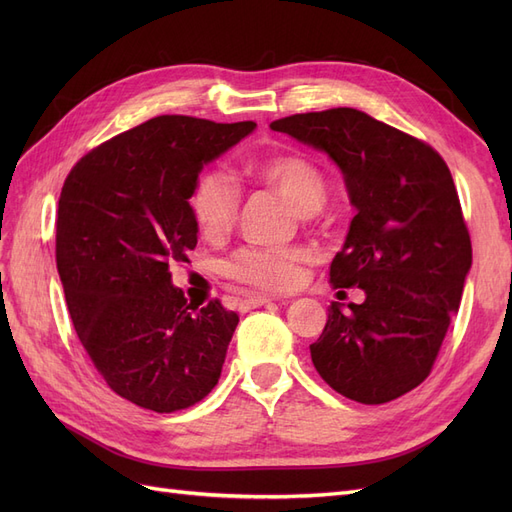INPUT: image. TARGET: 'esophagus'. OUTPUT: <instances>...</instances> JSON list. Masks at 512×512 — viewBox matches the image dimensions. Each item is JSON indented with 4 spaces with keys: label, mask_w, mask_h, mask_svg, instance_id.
<instances>
[{
    "label": "esophagus",
    "mask_w": 512,
    "mask_h": 512,
    "mask_svg": "<svg viewBox=\"0 0 512 512\" xmlns=\"http://www.w3.org/2000/svg\"><path fill=\"white\" fill-rule=\"evenodd\" d=\"M284 297L282 294H250V297H245L241 301V307L243 309H254V307H260L265 303H271V301H282Z\"/></svg>",
    "instance_id": "esophagus-1"
}]
</instances>
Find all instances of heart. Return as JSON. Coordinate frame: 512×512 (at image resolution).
<instances>
[{"mask_svg": "<svg viewBox=\"0 0 512 512\" xmlns=\"http://www.w3.org/2000/svg\"><path fill=\"white\" fill-rule=\"evenodd\" d=\"M245 173L265 188L284 196L301 213H316L327 198V179L322 170L297 153L256 160L245 166ZM239 188L226 173L209 170L200 175L190 194V211L200 235L222 239L237 220ZM309 254L303 247H243L224 262L230 280L260 290H288L301 282L303 265Z\"/></svg>", "mask_w": 512, "mask_h": 512, "instance_id": "1", "label": "heart"}]
</instances>
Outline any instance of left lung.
<instances>
[{
	"instance_id": "left-lung-1",
	"label": "left lung",
	"mask_w": 512,
	"mask_h": 512,
	"mask_svg": "<svg viewBox=\"0 0 512 512\" xmlns=\"http://www.w3.org/2000/svg\"><path fill=\"white\" fill-rule=\"evenodd\" d=\"M271 130L327 153L356 209L329 275L365 301L331 303L312 363L339 395L386 404L429 376L472 267L451 170L427 143L356 108L290 115Z\"/></svg>"
}]
</instances>
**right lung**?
Here are the masks:
<instances>
[{
  "label": "right lung",
  "instance_id": "add662e5",
  "mask_svg": "<svg viewBox=\"0 0 512 512\" xmlns=\"http://www.w3.org/2000/svg\"><path fill=\"white\" fill-rule=\"evenodd\" d=\"M254 121L153 117L76 162L57 209V271L89 359L111 389L153 412L198 404L220 380L239 316L192 307L170 282L198 241L190 194L205 164Z\"/></svg>",
  "mask_w": 512,
  "mask_h": 512
}]
</instances>
